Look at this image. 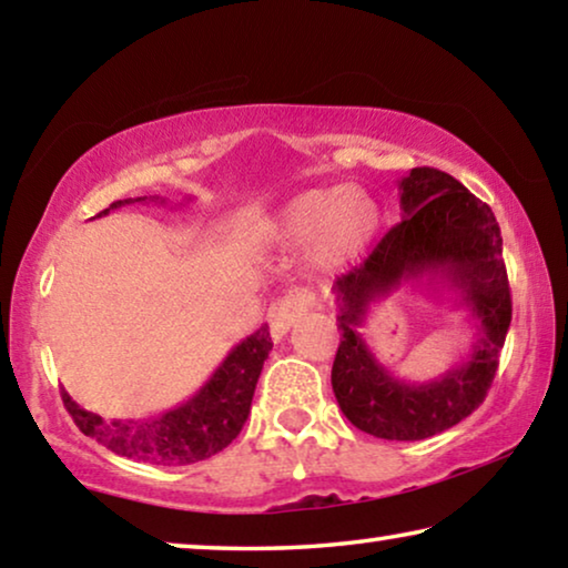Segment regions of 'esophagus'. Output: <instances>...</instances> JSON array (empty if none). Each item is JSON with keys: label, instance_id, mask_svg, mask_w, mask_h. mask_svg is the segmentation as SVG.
Listing matches in <instances>:
<instances>
[{"label": "esophagus", "instance_id": "34e87169", "mask_svg": "<svg viewBox=\"0 0 568 568\" xmlns=\"http://www.w3.org/2000/svg\"><path fill=\"white\" fill-rule=\"evenodd\" d=\"M313 308V293L303 291V287H295V291L285 293L277 306L270 311V326H273V338L281 342V338L287 334V328L306 316V311Z\"/></svg>", "mask_w": 568, "mask_h": 568}]
</instances>
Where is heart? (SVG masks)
Returning <instances> with one entry per match:
<instances>
[{
  "label": "heart",
  "instance_id": "obj_1",
  "mask_svg": "<svg viewBox=\"0 0 568 568\" xmlns=\"http://www.w3.org/2000/svg\"><path fill=\"white\" fill-rule=\"evenodd\" d=\"M379 230V206L357 185L308 189L285 201L262 224V236L277 244L311 240L318 265H342L357 257Z\"/></svg>",
  "mask_w": 568,
  "mask_h": 568
}]
</instances>
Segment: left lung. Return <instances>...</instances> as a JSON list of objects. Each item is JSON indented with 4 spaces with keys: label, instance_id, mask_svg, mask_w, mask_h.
I'll use <instances>...</instances> for the list:
<instances>
[{
    "label": "left lung",
    "instance_id": "1",
    "mask_svg": "<svg viewBox=\"0 0 568 568\" xmlns=\"http://www.w3.org/2000/svg\"><path fill=\"white\" fill-rule=\"evenodd\" d=\"M397 189L400 222L362 265L334 283L342 344L332 387L352 426L387 442H420L456 426L485 400L510 328L513 301L500 226L487 203L436 168H413ZM403 280L448 286L478 328L468 357L428 384L395 378L358 334L368 303Z\"/></svg>",
    "mask_w": 568,
    "mask_h": 568
}]
</instances>
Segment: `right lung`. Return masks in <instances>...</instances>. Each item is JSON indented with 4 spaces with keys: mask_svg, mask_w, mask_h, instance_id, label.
Wrapping results in <instances>:
<instances>
[{
    "mask_svg": "<svg viewBox=\"0 0 568 568\" xmlns=\"http://www.w3.org/2000/svg\"><path fill=\"white\" fill-rule=\"evenodd\" d=\"M145 201H158V196L114 201L101 214H109L124 203ZM160 203H165V199H160ZM270 349L273 342L267 326H262L226 354L196 395L148 420H104L97 413L83 410L68 393H63V405L81 434L97 438L109 452L158 467H185L219 454L240 436Z\"/></svg>",
    "mask_w": 568,
    "mask_h": 568,
    "instance_id": "right-lung-1",
    "label": "right lung"
}]
</instances>
